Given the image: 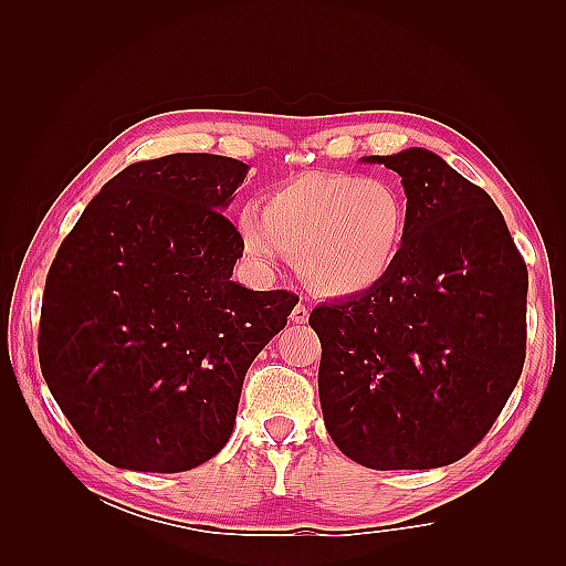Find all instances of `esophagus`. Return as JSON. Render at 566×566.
<instances>
[{
	"label": "esophagus",
	"mask_w": 566,
	"mask_h": 566,
	"mask_svg": "<svg viewBox=\"0 0 566 566\" xmlns=\"http://www.w3.org/2000/svg\"><path fill=\"white\" fill-rule=\"evenodd\" d=\"M290 318H293V323H306V321H310V310H306L304 304H297L293 314H290Z\"/></svg>",
	"instance_id": "34e87169"
}]
</instances>
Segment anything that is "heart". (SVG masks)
Segmentation results:
<instances>
[{
  "label": "heart",
  "instance_id": "b5f03b06",
  "mask_svg": "<svg viewBox=\"0 0 566 566\" xmlns=\"http://www.w3.org/2000/svg\"><path fill=\"white\" fill-rule=\"evenodd\" d=\"M238 233L250 260L271 269L285 254L323 297H352L382 283L408 241V202L397 184L347 172H304L264 205H245Z\"/></svg>",
  "mask_w": 566,
  "mask_h": 566
}]
</instances>
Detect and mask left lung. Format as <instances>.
<instances>
[{
	"mask_svg": "<svg viewBox=\"0 0 566 566\" xmlns=\"http://www.w3.org/2000/svg\"><path fill=\"white\" fill-rule=\"evenodd\" d=\"M364 160L401 177L408 241L382 283L310 316L325 430L370 470L451 465L522 375L526 264L491 196L432 150Z\"/></svg>",
	"mask_w": 566,
	"mask_h": 566,
	"instance_id": "obj_1",
	"label": "left lung"
}]
</instances>
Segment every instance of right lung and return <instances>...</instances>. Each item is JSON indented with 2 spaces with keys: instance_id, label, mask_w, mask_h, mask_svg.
I'll return each instance as SVG.
<instances>
[{
  "instance_id": "right-lung-1",
  "label": "right lung",
  "mask_w": 566,
  "mask_h": 566,
  "mask_svg": "<svg viewBox=\"0 0 566 566\" xmlns=\"http://www.w3.org/2000/svg\"><path fill=\"white\" fill-rule=\"evenodd\" d=\"M248 165L175 153L115 175L46 273L40 366L80 439L115 468L184 472L233 432L245 373L297 295L231 281L224 217Z\"/></svg>"
}]
</instances>
